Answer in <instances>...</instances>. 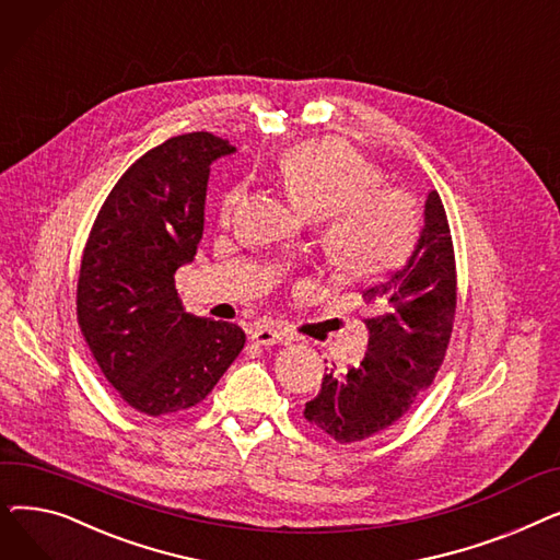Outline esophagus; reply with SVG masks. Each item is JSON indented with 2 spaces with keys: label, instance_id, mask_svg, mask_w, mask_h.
I'll list each match as a JSON object with an SVG mask.
<instances>
[{
  "label": "esophagus",
  "instance_id": "34e87169",
  "mask_svg": "<svg viewBox=\"0 0 560 560\" xmlns=\"http://www.w3.org/2000/svg\"><path fill=\"white\" fill-rule=\"evenodd\" d=\"M252 340L256 345H262V347H272V345H279L283 342V334L277 331V329H268V327H258L252 331Z\"/></svg>",
  "mask_w": 560,
  "mask_h": 560
}]
</instances>
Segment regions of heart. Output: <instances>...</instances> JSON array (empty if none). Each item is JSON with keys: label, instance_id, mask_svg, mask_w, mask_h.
Wrapping results in <instances>:
<instances>
[{"label": "heart", "instance_id": "1", "mask_svg": "<svg viewBox=\"0 0 560 560\" xmlns=\"http://www.w3.org/2000/svg\"><path fill=\"white\" fill-rule=\"evenodd\" d=\"M277 179L290 201L322 226V252L345 281H372L408 260L418 243L410 197L381 190V170L340 140H308L285 150ZM245 186L224 192L220 218H233Z\"/></svg>", "mask_w": 560, "mask_h": 560}]
</instances>
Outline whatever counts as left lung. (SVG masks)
<instances>
[{"label": "left lung", "instance_id": "1", "mask_svg": "<svg viewBox=\"0 0 560 560\" xmlns=\"http://www.w3.org/2000/svg\"><path fill=\"white\" fill-rule=\"evenodd\" d=\"M370 315L365 359L342 374L329 370L304 418L336 443L388 429L408 413L445 361L456 315V260L443 199L424 201L418 247L388 283L363 292Z\"/></svg>", "mask_w": 560, "mask_h": 560}]
</instances>
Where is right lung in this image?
<instances>
[{"label": "right lung", "instance_id": "obj_1", "mask_svg": "<svg viewBox=\"0 0 560 560\" xmlns=\"http://www.w3.org/2000/svg\"><path fill=\"white\" fill-rule=\"evenodd\" d=\"M231 152L229 140L195 131L142 154L108 192L83 247L79 329L138 413L192 408L245 347L238 325L186 313L174 288L201 241L211 163Z\"/></svg>", "mask_w": 560, "mask_h": 560}]
</instances>
